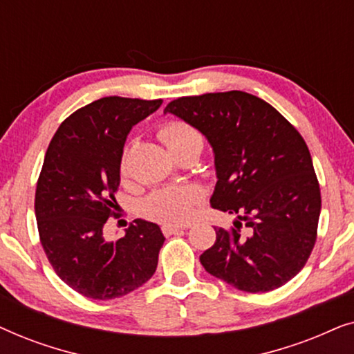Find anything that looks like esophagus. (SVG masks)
Returning <instances> with one entry per match:
<instances>
[{"label": "esophagus", "mask_w": 354, "mask_h": 354, "mask_svg": "<svg viewBox=\"0 0 354 354\" xmlns=\"http://www.w3.org/2000/svg\"><path fill=\"white\" fill-rule=\"evenodd\" d=\"M185 229H187L185 225H172V224H166V225H162V234H164V235H172V234H177V232L185 230Z\"/></svg>", "instance_id": "34e87169"}]
</instances>
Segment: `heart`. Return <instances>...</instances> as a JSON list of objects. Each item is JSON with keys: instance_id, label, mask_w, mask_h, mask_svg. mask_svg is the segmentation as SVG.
<instances>
[{"instance_id": "heart-1", "label": "heart", "mask_w": 354, "mask_h": 354, "mask_svg": "<svg viewBox=\"0 0 354 354\" xmlns=\"http://www.w3.org/2000/svg\"><path fill=\"white\" fill-rule=\"evenodd\" d=\"M200 137L195 129L180 120L164 124L159 129V138L171 149L188 140ZM122 169H125V156L122 158ZM201 201L200 192L190 187H167L159 188L145 198L143 212L154 221L166 224H183L195 216L196 207Z\"/></svg>"}]
</instances>
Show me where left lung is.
<instances>
[{
    "label": "left lung",
    "instance_id": "1",
    "mask_svg": "<svg viewBox=\"0 0 354 354\" xmlns=\"http://www.w3.org/2000/svg\"><path fill=\"white\" fill-rule=\"evenodd\" d=\"M176 114L214 149L211 206L236 214L241 234L214 227L216 243L200 256L207 272L248 293L270 292L308 263L317 239L321 188L301 135L258 96L232 90L171 101Z\"/></svg>",
    "mask_w": 354,
    "mask_h": 354
}]
</instances>
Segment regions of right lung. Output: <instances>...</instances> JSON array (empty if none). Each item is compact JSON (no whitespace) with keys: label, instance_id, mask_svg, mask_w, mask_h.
Instances as JSON below:
<instances>
[{"label":"right lung","instance_id":"add662e5","mask_svg":"<svg viewBox=\"0 0 354 354\" xmlns=\"http://www.w3.org/2000/svg\"><path fill=\"white\" fill-rule=\"evenodd\" d=\"M162 100L106 96L62 120L46 149L37 182L35 216L43 250L55 272L91 299L124 297L153 277L164 235L135 219L125 236L104 239L115 216L114 193L130 129Z\"/></svg>","mask_w":354,"mask_h":354}]
</instances>
